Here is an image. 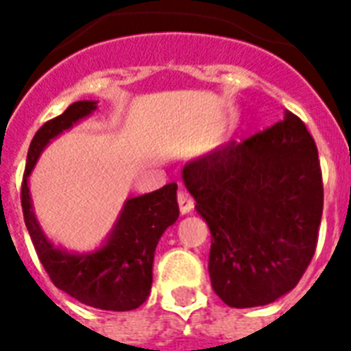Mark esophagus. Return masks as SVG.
I'll return each mask as SVG.
<instances>
[{"instance_id":"1","label":"esophagus","mask_w":351,"mask_h":351,"mask_svg":"<svg viewBox=\"0 0 351 351\" xmlns=\"http://www.w3.org/2000/svg\"><path fill=\"white\" fill-rule=\"evenodd\" d=\"M176 199H178V208H180L182 215H186V213H189V211L195 208L193 199H191L186 191H178V197H176Z\"/></svg>"}]
</instances>
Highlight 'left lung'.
Returning a JSON list of instances; mask_svg holds the SVG:
<instances>
[{
	"mask_svg": "<svg viewBox=\"0 0 351 351\" xmlns=\"http://www.w3.org/2000/svg\"><path fill=\"white\" fill-rule=\"evenodd\" d=\"M182 180L211 232V285L230 307L267 306L296 287L324 206L318 151L300 117L187 162Z\"/></svg>",
	"mask_w": 351,
	"mask_h": 351,
	"instance_id": "obj_1",
	"label": "left lung"
}]
</instances>
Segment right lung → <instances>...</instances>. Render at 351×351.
Instances as JSON below:
<instances>
[{
	"instance_id": "right-lung-1",
	"label": "right lung",
	"mask_w": 351,
	"mask_h": 351,
	"mask_svg": "<svg viewBox=\"0 0 351 351\" xmlns=\"http://www.w3.org/2000/svg\"><path fill=\"white\" fill-rule=\"evenodd\" d=\"M97 110V101H77L64 114L42 125L27 152L21 184L23 219L40 261L51 282L75 300L104 311H132L149 298L152 261L162 234L178 219L176 184L125 200L119 217L104 243L92 252H69L55 247L34 215L29 176L51 140Z\"/></svg>"
}]
</instances>
